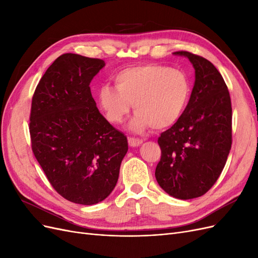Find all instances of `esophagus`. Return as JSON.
Listing matches in <instances>:
<instances>
[{"instance_id":"34e87169","label":"esophagus","mask_w":258,"mask_h":258,"mask_svg":"<svg viewBox=\"0 0 258 258\" xmlns=\"http://www.w3.org/2000/svg\"><path fill=\"white\" fill-rule=\"evenodd\" d=\"M128 143H129V145H130L131 147H137V146L141 145V144L143 143V140L130 137V138H128Z\"/></svg>"}]
</instances>
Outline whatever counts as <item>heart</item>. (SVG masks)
I'll use <instances>...</instances> for the list:
<instances>
[{
    "label": "heart",
    "instance_id": "obj_1",
    "mask_svg": "<svg viewBox=\"0 0 258 258\" xmlns=\"http://www.w3.org/2000/svg\"><path fill=\"white\" fill-rule=\"evenodd\" d=\"M114 84L116 89L108 85L99 89V104L112 123H121L134 104L136 115L130 123L134 131L173 126L183 116L191 95L185 72L160 64L123 69L114 76Z\"/></svg>",
    "mask_w": 258,
    "mask_h": 258
}]
</instances>
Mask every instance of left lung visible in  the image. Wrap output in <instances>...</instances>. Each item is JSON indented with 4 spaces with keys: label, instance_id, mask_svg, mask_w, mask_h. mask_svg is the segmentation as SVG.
I'll return each instance as SVG.
<instances>
[{
    "label": "left lung",
    "instance_id": "1",
    "mask_svg": "<svg viewBox=\"0 0 258 258\" xmlns=\"http://www.w3.org/2000/svg\"><path fill=\"white\" fill-rule=\"evenodd\" d=\"M174 54L189 59L196 80L183 116L158 138L155 176L170 196L187 200L205 195L220 177L232 143V110L227 85L209 60L184 50Z\"/></svg>",
    "mask_w": 258,
    "mask_h": 258
}]
</instances>
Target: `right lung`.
<instances>
[{"label":"right lung","mask_w":258,"mask_h":258,"mask_svg":"<svg viewBox=\"0 0 258 258\" xmlns=\"http://www.w3.org/2000/svg\"><path fill=\"white\" fill-rule=\"evenodd\" d=\"M102 59L63 53L36 86L30 113L31 147L48 182L85 206L112 192L128 151L127 137L100 114L90 82Z\"/></svg>","instance_id":"obj_1"}]
</instances>
